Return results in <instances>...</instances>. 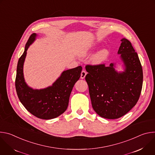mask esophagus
I'll list each match as a JSON object with an SVG mask.
<instances>
[{
    "instance_id": "esophagus-1",
    "label": "esophagus",
    "mask_w": 155,
    "mask_h": 155,
    "mask_svg": "<svg viewBox=\"0 0 155 155\" xmlns=\"http://www.w3.org/2000/svg\"><path fill=\"white\" fill-rule=\"evenodd\" d=\"M86 71H81V76H80V78H81V79H83V78H84V77H85V76H86Z\"/></svg>"
}]
</instances>
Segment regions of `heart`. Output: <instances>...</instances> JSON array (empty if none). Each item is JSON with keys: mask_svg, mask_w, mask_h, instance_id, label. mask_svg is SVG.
I'll return each mask as SVG.
<instances>
[{"mask_svg": "<svg viewBox=\"0 0 155 155\" xmlns=\"http://www.w3.org/2000/svg\"><path fill=\"white\" fill-rule=\"evenodd\" d=\"M94 46H91L87 48L84 50V51L82 53L83 55H86L91 52V50L94 49ZM108 51L107 50H102L97 52L93 58V61L95 63H101L104 62L108 57Z\"/></svg>", "mask_w": 155, "mask_h": 155, "instance_id": "b5f03b06", "label": "heart"}]
</instances>
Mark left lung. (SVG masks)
I'll list each match as a JSON object with an SVG mask.
<instances>
[{
    "label": "left lung",
    "mask_w": 155,
    "mask_h": 155,
    "mask_svg": "<svg viewBox=\"0 0 155 155\" xmlns=\"http://www.w3.org/2000/svg\"><path fill=\"white\" fill-rule=\"evenodd\" d=\"M118 51L125 71L117 72L114 64L86 65L85 80L89 87L92 107L101 117L117 119L124 115L137 104L141 93L143 71L137 53L131 43L121 40Z\"/></svg>",
    "instance_id": "1"
}]
</instances>
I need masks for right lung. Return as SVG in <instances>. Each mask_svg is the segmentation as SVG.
Listing matches in <instances>:
<instances>
[{
  "instance_id": "1",
  "label": "right lung",
  "mask_w": 155,
  "mask_h": 155,
  "mask_svg": "<svg viewBox=\"0 0 155 155\" xmlns=\"http://www.w3.org/2000/svg\"><path fill=\"white\" fill-rule=\"evenodd\" d=\"M36 35L34 33L29 37L25 51L18 60L15 87L20 102L28 112L38 118L50 120L59 117L67 109L72 88L80 77L82 68L78 66L64 71L51 86L40 90L32 89L25 81L23 64L26 51Z\"/></svg>"
}]
</instances>
